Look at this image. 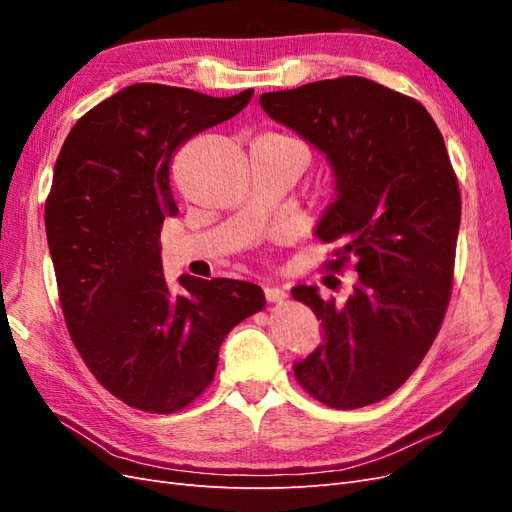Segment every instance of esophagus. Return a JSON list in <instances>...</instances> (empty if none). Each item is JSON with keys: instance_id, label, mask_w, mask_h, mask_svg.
Here are the masks:
<instances>
[{"instance_id": "obj_1", "label": "esophagus", "mask_w": 512, "mask_h": 512, "mask_svg": "<svg viewBox=\"0 0 512 512\" xmlns=\"http://www.w3.org/2000/svg\"><path fill=\"white\" fill-rule=\"evenodd\" d=\"M265 297L269 303H282L286 299V292L284 288H277V286H267L265 288Z\"/></svg>"}]
</instances>
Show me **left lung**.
<instances>
[{
	"label": "left lung",
	"mask_w": 512,
	"mask_h": 512,
	"mask_svg": "<svg viewBox=\"0 0 512 512\" xmlns=\"http://www.w3.org/2000/svg\"><path fill=\"white\" fill-rule=\"evenodd\" d=\"M260 106L327 156L335 200L316 237L337 245L331 271L354 258L359 273L342 305L292 288L324 331L294 378L324 406L376 404L421 365L451 299L461 196L444 138L421 102L363 76L269 91Z\"/></svg>",
	"instance_id": "left-lung-1"
}]
</instances>
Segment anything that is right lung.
I'll use <instances>...</instances> for the list:
<instances>
[{"instance_id":"obj_1","label":"right lung","mask_w":512,"mask_h":512,"mask_svg":"<svg viewBox=\"0 0 512 512\" xmlns=\"http://www.w3.org/2000/svg\"><path fill=\"white\" fill-rule=\"evenodd\" d=\"M252 96L136 83L76 121L57 156L44 224L59 303L91 374L132 408L190 406L230 329L265 307L250 282L181 275L170 286L160 256L162 224L179 213L170 160Z\"/></svg>"}]
</instances>
